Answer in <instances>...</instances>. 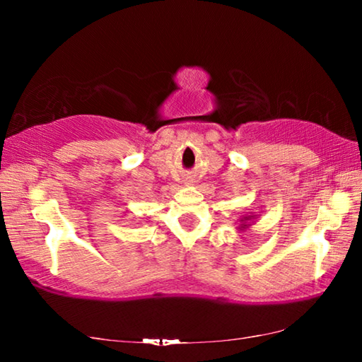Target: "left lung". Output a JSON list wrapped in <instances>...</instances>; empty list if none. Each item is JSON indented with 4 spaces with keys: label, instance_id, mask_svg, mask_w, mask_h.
Listing matches in <instances>:
<instances>
[{
    "label": "left lung",
    "instance_id": "left-lung-1",
    "mask_svg": "<svg viewBox=\"0 0 362 362\" xmlns=\"http://www.w3.org/2000/svg\"><path fill=\"white\" fill-rule=\"evenodd\" d=\"M250 218H254V216H247V217H243V220H241V222H243V225H241V228H247V226L249 225H246V222H249V220Z\"/></svg>",
    "mask_w": 362,
    "mask_h": 362
}]
</instances>
